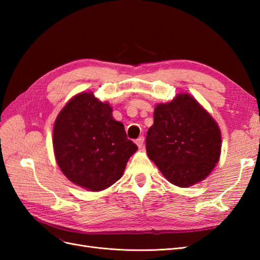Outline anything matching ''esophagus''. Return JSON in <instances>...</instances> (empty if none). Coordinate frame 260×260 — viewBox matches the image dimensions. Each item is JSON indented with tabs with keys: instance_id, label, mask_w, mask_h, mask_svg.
<instances>
[{
	"instance_id": "esophagus-1",
	"label": "esophagus",
	"mask_w": 260,
	"mask_h": 260,
	"mask_svg": "<svg viewBox=\"0 0 260 260\" xmlns=\"http://www.w3.org/2000/svg\"><path fill=\"white\" fill-rule=\"evenodd\" d=\"M136 143H137V145H138L139 148L142 147V146H143V143H144V137H140V138L136 141Z\"/></svg>"
}]
</instances>
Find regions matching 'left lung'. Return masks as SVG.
I'll return each mask as SVG.
<instances>
[{"instance_id":"1","label":"left lung","mask_w":260,"mask_h":260,"mask_svg":"<svg viewBox=\"0 0 260 260\" xmlns=\"http://www.w3.org/2000/svg\"><path fill=\"white\" fill-rule=\"evenodd\" d=\"M221 152L217 122L187 93L157 104L146 136V153L170 183L187 187L205 179Z\"/></svg>"}]
</instances>
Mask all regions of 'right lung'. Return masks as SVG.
<instances>
[{"label": "right lung", "instance_id": "1", "mask_svg": "<svg viewBox=\"0 0 260 260\" xmlns=\"http://www.w3.org/2000/svg\"><path fill=\"white\" fill-rule=\"evenodd\" d=\"M108 103L92 92L70 100L54 124L53 147L60 170L73 183L92 192L114 184L138 146Z\"/></svg>", "mask_w": 260, "mask_h": 260}]
</instances>
